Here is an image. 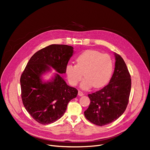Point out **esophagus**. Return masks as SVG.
Listing matches in <instances>:
<instances>
[{
  "label": "esophagus",
  "mask_w": 150,
  "mask_h": 150,
  "mask_svg": "<svg viewBox=\"0 0 150 150\" xmlns=\"http://www.w3.org/2000/svg\"><path fill=\"white\" fill-rule=\"evenodd\" d=\"M84 95V93L83 92L80 91H78V96H83Z\"/></svg>",
  "instance_id": "1"
}]
</instances>
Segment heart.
<instances>
[{
  "label": "heart",
  "mask_w": 150,
  "mask_h": 150,
  "mask_svg": "<svg viewBox=\"0 0 150 150\" xmlns=\"http://www.w3.org/2000/svg\"><path fill=\"white\" fill-rule=\"evenodd\" d=\"M76 65L68 64L65 72L69 83L76 86L85 77L81 86L83 89L91 86L100 88L110 80L113 72V61L108 54L95 50L86 51L76 58Z\"/></svg>",
  "instance_id": "obj_1"
}]
</instances>
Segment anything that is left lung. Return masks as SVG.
Returning a JSON list of instances; mask_svg holds the SVG:
<instances>
[{
  "label": "left lung",
  "instance_id": "left-lung-1",
  "mask_svg": "<svg viewBox=\"0 0 150 150\" xmlns=\"http://www.w3.org/2000/svg\"><path fill=\"white\" fill-rule=\"evenodd\" d=\"M115 69L109 83L103 88L88 94L91 103L84 116L98 126L111 123L127 109L131 88V75L123 58L115 53Z\"/></svg>",
  "mask_w": 150,
  "mask_h": 150
}]
</instances>
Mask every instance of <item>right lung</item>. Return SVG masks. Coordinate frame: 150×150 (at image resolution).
<instances>
[{"label": "right lung", "instance_id": "obj_1", "mask_svg": "<svg viewBox=\"0 0 150 150\" xmlns=\"http://www.w3.org/2000/svg\"><path fill=\"white\" fill-rule=\"evenodd\" d=\"M73 47L52 44L36 52L31 57L21 75V98L29 114L38 123L48 125L64 115L69 102L78 94L76 88L68 86L59 74L52 81L43 83L41 75L52 67L59 74L73 54Z\"/></svg>", "mask_w": 150, "mask_h": 150}]
</instances>
